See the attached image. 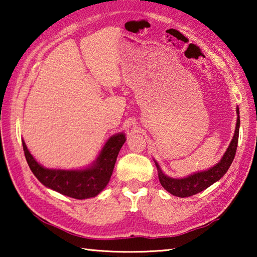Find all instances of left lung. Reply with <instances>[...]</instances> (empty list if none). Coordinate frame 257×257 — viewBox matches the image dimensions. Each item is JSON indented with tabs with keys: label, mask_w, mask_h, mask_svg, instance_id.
Instances as JSON below:
<instances>
[{
	"label": "left lung",
	"mask_w": 257,
	"mask_h": 257,
	"mask_svg": "<svg viewBox=\"0 0 257 257\" xmlns=\"http://www.w3.org/2000/svg\"><path fill=\"white\" fill-rule=\"evenodd\" d=\"M237 112V123L236 129H234V134L232 137V141L230 142L227 151L223 154L222 159L216 163L214 167H212L205 171H198L195 172L193 175H189L185 178H171L165 175V173L161 170L159 163L155 162L156 168H158V175L159 180L162 185L163 188L172 194L173 196L178 197H189L193 195L201 193L204 189H206L211 185L214 184L217 180L222 178L228 169L231 165L232 161L234 159L238 145V137H239V125H240V116H239V108H236Z\"/></svg>",
	"instance_id": "1"
}]
</instances>
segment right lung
<instances>
[{
	"mask_svg": "<svg viewBox=\"0 0 257 257\" xmlns=\"http://www.w3.org/2000/svg\"><path fill=\"white\" fill-rule=\"evenodd\" d=\"M124 142L125 135L123 133L113 135L107 139L96 160L89 167L75 170L44 168L30 154L24 141L23 146L30 170L43 185L66 196L86 199L97 196L105 188Z\"/></svg>",
	"mask_w": 257,
	"mask_h": 257,
	"instance_id": "add662e5",
	"label": "right lung"
}]
</instances>
